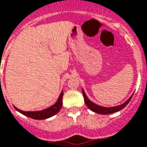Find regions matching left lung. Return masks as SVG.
I'll list each match as a JSON object with an SVG mask.
<instances>
[{
    "instance_id": "left-lung-1",
    "label": "left lung",
    "mask_w": 147,
    "mask_h": 147,
    "mask_svg": "<svg viewBox=\"0 0 147 147\" xmlns=\"http://www.w3.org/2000/svg\"><path fill=\"white\" fill-rule=\"evenodd\" d=\"M82 94H83L84 100H85V102H86V105L87 106V107H88L90 110L94 112V113H96L98 114H103V115H105V114L113 113H116V112H118V111L123 109L129 102V101L131 100V98H132V97H133V95H132V96H131L124 103L121 104L119 106H113V107H105V106H98L97 104L94 103L92 101L89 100L88 97H87V96H86V94L85 93V92H84L83 89H82Z\"/></svg>"
}]
</instances>
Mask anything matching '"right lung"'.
<instances>
[{"label":"right lung","mask_w":147,"mask_h":147,"mask_svg":"<svg viewBox=\"0 0 147 147\" xmlns=\"http://www.w3.org/2000/svg\"><path fill=\"white\" fill-rule=\"evenodd\" d=\"M62 97H63V91H61L58 100L53 106H50L49 108L45 109L43 110L23 111L19 109L14 106V107L20 113L23 114L28 117H30V118L34 119H45L50 118L51 116H55L56 113H59V110L61 109V106H62Z\"/></svg>","instance_id":"1"}]
</instances>
